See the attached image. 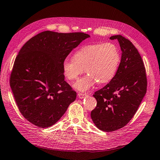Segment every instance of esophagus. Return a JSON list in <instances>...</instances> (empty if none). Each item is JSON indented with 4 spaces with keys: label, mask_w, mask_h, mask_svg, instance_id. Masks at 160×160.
<instances>
[{
    "label": "esophagus",
    "mask_w": 160,
    "mask_h": 160,
    "mask_svg": "<svg viewBox=\"0 0 160 160\" xmlns=\"http://www.w3.org/2000/svg\"><path fill=\"white\" fill-rule=\"evenodd\" d=\"M78 95L79 98H80V99H83V98L86 96H87L88 95L87 93H82V92H79L78 94Z\"/></svg>",
    "instance_id": "34e87169"
}]
</instances>
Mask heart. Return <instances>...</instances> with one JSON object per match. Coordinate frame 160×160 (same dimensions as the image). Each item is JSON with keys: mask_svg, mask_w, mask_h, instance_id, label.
Masks as SVG:
<instances>
[{"mask_svg": "<svg viewBox=\"0 0 160 160\" xmlns=\"http://www.w3.org/2000/svg\"><path fill=\"white\" fill-rule=\"evenodd\" d=\"M73 59L63 62V72L69 80H75L86 72L87 76L74 84V88L86 91L97 82L105 84L115 76L121 61L118 47L112 42L87 44L80 48L73 54Z\"/></svg>", "mask_w": 160, "mask_h": 160, "instance_id": "1", "label": "heart"}]
</instances>
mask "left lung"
<instances>
[{
    "mask_svg": "<svg viewBox=\"0 0 160 160\" xmlns=\"http://www.w3.org/2000/svg\"><path fill=\"white\" fill-rule=\"evenodd\" d=\"M122 50L121 61L115 76L95 92L97 106L91 116L98 128L112 132L123 128L132 119L147 92L145 68L138 50L121 35L112 36Z\"/></svg>",
    "mask_w": 160,
    "mask_h": 160,
    "instance_id": "1",
    "label": "left lung"
}]
</instances>
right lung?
Instances as JSON below:
<instances>
[{"mask_svg": "<svg viewBox=\"0 0 160 160\" xmlns=\"http://www.w3.org/2000/svg\"><path fill=\"white\" fill-rule=\"evenodd\" d=\"M83 32L44 31L20 49L10 76V87L22 115L40 128L58 121L76 100V92L65 81L63 62L82 41Z\"/></svg>", "mask_w": 160, "mask_h": 160, "instance_id": "right-lung-1", "label": "right lung"}]
</instances>
